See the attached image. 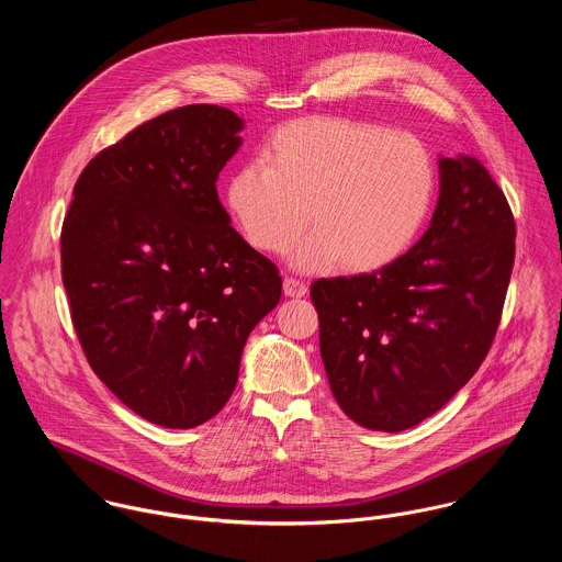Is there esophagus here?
Here are the masks:
<instances>
[{"label":"esophagus","instance_id":"esophagus-1","mask_svg":"<svg viewBox=\"0 0 562 562\" xmlns=\"http://www.w3.org/2000/svg\"><path fill=\"white\" fill-rule=\"evenodd\" d=\"M283 292H285V296H290V299H301V296L307 294V285H305L301 279L285 277V279H283Z\"/></svg>","mask_w":562,"mask_h":562}]
</instances>
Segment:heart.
<instances>
[{
    "mask_svg": "<svg viewBox=\"0 0 562 562\" xmlns=\"http://www.w3.org/2000/svg\"><path fill=\"white\" fill-rule=\"evenodd\" d=\"M259 160L229 177V212L263 252H285L310 223L314 232L292 252L305 272L392 263L419 234L435 194V166L419 138L344 116L281 125Z\"/></svg>",
    "mask_w": 562,
    "mask_h": 562,
    "instance_id": "obj_1",
    "label": "heart"
}]
</instances>
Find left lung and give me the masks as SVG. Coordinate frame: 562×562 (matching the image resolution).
<instances>
[{
    "instance_id": "8db88e82",
    "label": "left lung",
    "mask_w": 562,
    "mask_h": 562,
    "mask_svg": "<svg viewBox=\"0 0 562 562\" xmlns=\"http://www.w3.org/2000/svg\"><path fill=\"white\" fill-rule=\"evenodd\" d=\"M430 227L370 274L318 279L321 355L341 411L401 432L437 413L481 368L515 261V218L470 156L439 158Z\"/></svg>"
}]
</instances>
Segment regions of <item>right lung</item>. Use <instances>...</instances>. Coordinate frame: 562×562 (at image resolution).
I'll list each match as a JSON object with an SVG mask.
<instances>
[{"mask_svg":"<svg viewBox=\"0 0 562 562\" xmlns=\"http://www.w3.org/2000/svg\"><path fill=\"white\" fill-rule=\"evenodd\" d=\"M241 127L210 103L138 125L86 164L63 223V283L92 372L166 428L227 404L250 330L281 299L279 268L216 192Z\"/></svg>","mask_w":562,"mask_h":562,"instance_id":"right-lung-1","label":"right lung"}]
</instances>
